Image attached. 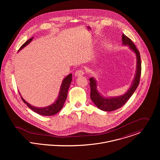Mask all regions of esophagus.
Instances as JSON below:
<instances>
[{"label": "esophagus", "mask_w": 160, "mask_h": 160, "mask_svg": "<svg viewBox=\"0 0 160 160\" xmlns=\"http://www.w3.org/2000/svg\"><path fill=\"white\" fill-rule=\"evenodd\" d=\"M84 72L82 69H79L75 72L74 76L76 77H79V76H81L84 75Z\"/></svg>", "instance_id": "obj_1"}]
</instances>
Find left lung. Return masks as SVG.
Segmentation results:
<instances>
[{
	"mask_svg": "<svg viewBox=\"0 0 160 160\" xmlns=\"http://www.w3.org/2000/svg\"><path fill=\"white\" fill-rule=\"evenodd\" d=\"M122 44L128 46L129 48L136 56V70L130 88L122 95L116 97H104L97 89V81L95 78L89 79L91 87V98L95 105L100 110L105 112H112L122 107L132 95L138 86L141 74V60L138 50L132 41L124 34L122 35Z\"/></svg>",
	"mask_w": 160,
	"mask_h": 160,
	"instance_id": "left-lung-1",
	"label": "left lung"
}]
</instances>
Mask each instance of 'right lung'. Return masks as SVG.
Here are the masks:
<instances>
[{
	"mask_svg": "<svg viewBox=\"0 0 160 160\" xmlns=\"http://www.w3.org/2000/svg\"><path fill=\"white\" fill-rule=\"evenodd\" d=\"M32 39H33V37L29 39L28 41H27L23 46L20 47L18 52L22 50L26 46H28L32 41ZM71 81H72V74H69L63 79L61 86H60V92L56 100L52 104L45 107H36L33 105H31L23 98L20 93V95H21V98L23 102L25 104H26V105L31 110L34 111L35 113L42 116H52L58 113L63 108L65 102L66 101V99L67 98L69 88L71 82Z\"/></svg>",
	"mask_w": 160,
	"mask_h": 160,
	"instance_id": "right-lung-1",
	"label": "right lung"
}]
</instances>
